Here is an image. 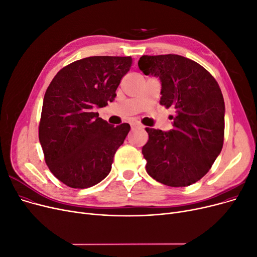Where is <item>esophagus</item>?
Instances as JSON below:
<instances>
[{"label": "esophagus", "mask_w": 257, "mask_h": 257, "mask_svg": "<svg viewBox=\"0 0 257 257\" xmlns=\"http://www.w3.org/2000/svg\"><path fill=\"white\" fill-rule=\"evenodd\" d=\"M131 127H132L133 131H134V130H140V128L143 127V125L140 124V123H138V122H133V123L131 124Z\"/></svg>", "instance_id": "34e87169"}]
</instances>
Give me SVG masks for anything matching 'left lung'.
Here are the masks:
<instances>
[{
	"mask_svg": "<svg viewBox=\"0 0 257 257\" xmlns=\"http://www.w3.org/2000/svg\"><path fill=\"white\" fill-rule=\"evenodd\" d=\"M138 66L145 75L160 79V104L176 109L173 130L145 128L146 172L164 185L189 186L209 172L223 149L222 91L208 71L184 56L143 55Z\"/></svg>",
	"mask_w": 257,
	"mask_h": 257,
	"instance_id": "1",
	"label": "left lung"
}]
</instances>
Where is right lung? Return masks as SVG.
Masks as SVG:
<instances>
[{"label": "right lung", "instance_id": "right-lung-1", "mask_svg": "<svg viewBox=\"0 0 257 257\" xmlns=\"http://www.w3.org/2000/svg\"><path fill=\"white\" fill-rule=\"evenodd\" d=\"M131 56H91L60 70L45 93L39 138L50 172L72 188H88L111 172L131 130L114 126L94 112L116 97Z\"/></svg>", "mask_w": 257, "mask_h": 257}]
</instances>
